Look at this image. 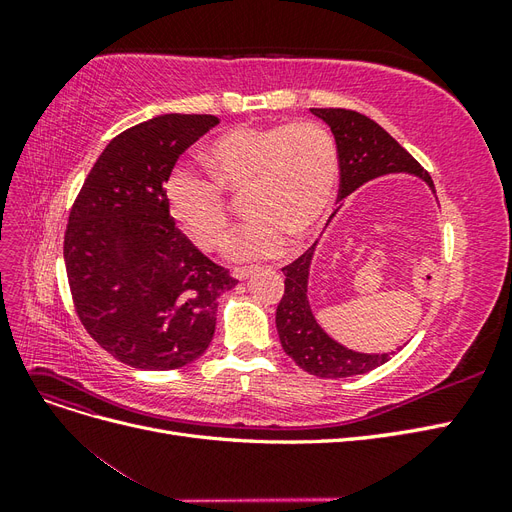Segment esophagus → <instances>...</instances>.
<instances>
[{
  "mask_svg": "<svg viewBox=\"0 0 512 512\" xmlns=\"http://www.w3.org/2000/svg\"><path fill=\"white\" fill-rule=\"evenodd\" d=\"M252 273H254V267H237V269H232V277H235V280H239V282L247 280V277H250Z\"/></svg>",
  "mask_w": 512,
  "mask_h": 512,
  "instance_id": "34e87169",
  "label": "esophagus"
}]
</instances>
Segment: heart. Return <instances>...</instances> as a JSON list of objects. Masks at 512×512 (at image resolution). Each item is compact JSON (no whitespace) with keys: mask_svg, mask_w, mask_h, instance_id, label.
<instances>
[{"mask_svg":"<svg viewBox=\"0 0 512 512\" xmlns=\"http://www.w3.org/2000/svg\"><path fill=\"white\" fill-rule=\"evenodd\" d=\"M213 179L177 166L164 181L168 215L200 250L224 243L228 207L224 192L245 190L252 215L226 245L232 260L280 254L288 239L303 241L327 215L339 183L335 138L318 123L237 126L205 147Z\"/></svg>","mask_w":512,"mask_h":512,"instance_id":"b5f03b06","label":"heart"}]
</instances>
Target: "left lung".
I'll return each instance as SVG.
<instances>
[{
    "mask_svg": "<svg viewBox=\"0 0 512 512\" xmlns=\"http://www.w3.org/2000/svg\"><path fill=\"white\" fill-rule=\"evenodd\" d=\"M309 111L327 123L333 132L339 153V200L348 198L369 181L397 173L418 177L436 194L433 181L421 164L374 119L346 111V108H309ZM342 207L344 203L335 209L329 222ZM316 247L318 241L303 256L282 269L286 275V288L275 312V327L282 348L301 369L318 378H348L367 374V371L391 361L395 352H356L335 342L320 327L307 297L309 271H312ZM399 350L401 348H397V352Z\"/></svg>",
    "mask_w": 512,
    "mask_h": 512,
    "instance_id": "1",
    "label": "left lung"
}]
</instances>
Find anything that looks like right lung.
I'll return each instance as SVG.
<instances>
[{
    "mask_svg": "<svg viewBox=\"0 0 512 512\" xmlns=\"http://www.w3.org/2000/svg\"><path fill=\"white\" fill-rule=\"evenodd\" d=\"M220 123L158 115L104 147L70 211L64 260L76 314L96 342L136 369L196 361L215 333L218 299L237 286L196 250L164 203L181 153Z\"/></svg>",
    "mask_w": 512,
    "mask_h": 512,
    "instance_id": "right-lung-1",
    "label": "right lung"
}]
</instances>
